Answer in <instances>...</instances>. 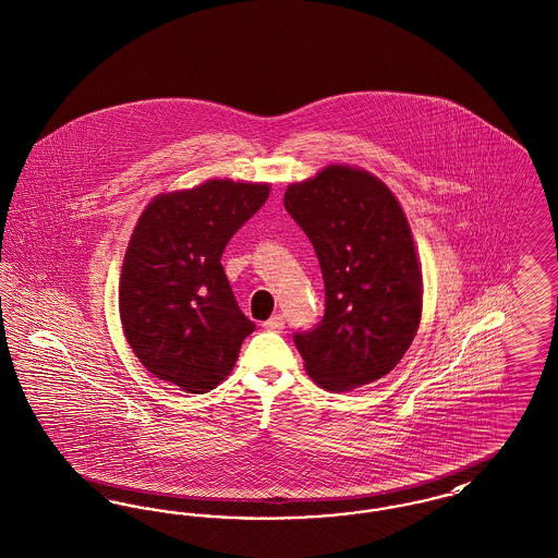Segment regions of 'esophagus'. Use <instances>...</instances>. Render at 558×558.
<instances>
[{
  "label": "esophagus",
  "instance_id": "34e87169",
  "mask_svg": "<svg viewBox=\"0 0 558 558\" xmlns=\"http://www.w3.org/2000/svg\"><path fill=\"white\" fill-rule=\"evenodd\" d=\"M263 328H265V330H274V332H280V330L284 328V316H280V314H274L269 320H265V323H263Z\"/></svg>",
  "mask_w": 558,
  "mask_h": 558
}]
</instances>
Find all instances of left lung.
Listing matches in <instances>:
<instances>
[{"instance_id": "1", "label": "left lung", "mask_w": 558, "mask_h": 558, "mask_svg": "<svg viewBox=\"0 0 558 558\" xmlns=\"http://www.w3.org/2000/svg\"><path fill=\"white\" fill-rule=\"evenodd\" d=\"M284 208L325 278L323 320L293 335L307 375L330 392L381 379L422 318V269L398 199L377 177L332 165L289 185Z\"/></svg>"}]
</instances>
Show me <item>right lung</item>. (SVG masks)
Listing matches in <instances>:
<instances>
[{"label":"right lung","instance_id":"add662e5","mask_svg":"<svg viewBox=\"0 0 558 558\" xmlns=\"http://www.w3.org/2000/svg\"><path fill=\"white\" fill-rule=\"evenodd\" d=\"M267 196V183L213 179L143 210L122 265L120 318L158 379L204 393L230 375L255 323L240 312L221 257Z\"/></svg>","mask_w":558,"mask_h":558}]
</instances>
